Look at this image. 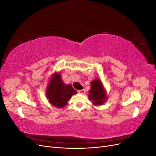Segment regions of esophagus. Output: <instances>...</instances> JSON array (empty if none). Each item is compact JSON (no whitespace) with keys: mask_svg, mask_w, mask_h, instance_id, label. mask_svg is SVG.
I'll use <instances>...</instances> for the list:
<instances>
[{"mask_svg":"<svg viewBox=\"0 0 156 156\" xmlns=\"http://www.w3.org/2000/svg\"><path fill=\"white\" fill-rule=\"evenodd\" d=\"M79 94H84V93H85V90L84 89H82V90H79L77 91Z\"/></svg>","mask_w":156,"mask_h":156,"instance_id":"obj_1","label":"esophagus"}]
</instances>
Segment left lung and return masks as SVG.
I'll return each instance as SVG.
<instances>
[{
  "instance_id": "obj_1",
  "label": "left lung",
  "mask_w": 156,
  "mask_h": 156,
  "mask_svg": "<svg viewBox=\"0 0 156 156\" xmlns=\"http://www.w3.org/2000/svg\"><path fill=\"white\" fill-rule=\"evenodd\" d=\"M89 93L88 98L94 105H101L106 100L105 91L100 79H96L91 82V88Z\"/></svg>"
}]
</instances>
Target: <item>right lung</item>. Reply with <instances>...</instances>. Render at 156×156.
<instances>
[{
    "label": "right lung",
    "instance_id": "right-lung-1",
    "mask_svg": "<svg viewBox=\"0 0 156 156\" xmlns=\"http://www.w3.org/2000/svg\"><path fill=\"white\" fill-rule=\"evenodd\" d=\"M77 91L71 84H65L59 73H55L48 86L47 97L49 101L56 107H62L66 105L73 94Z\"/></svg>",
    "mask_w": 156,
    "mask_h": 156
}]
</instances>
